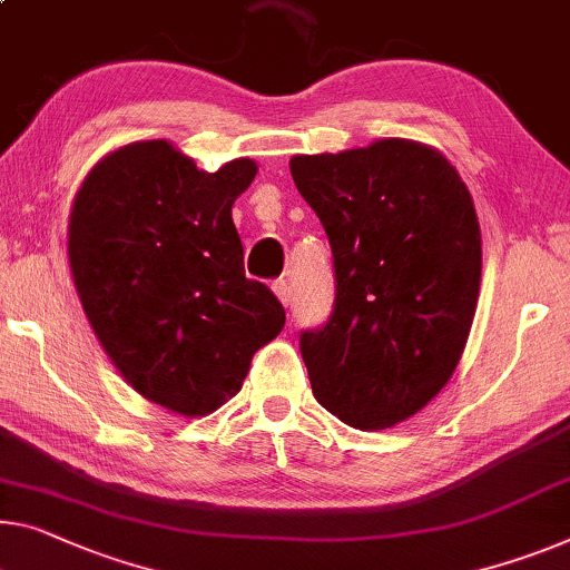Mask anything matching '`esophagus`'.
Listing matches in <instances>:
<instances>
[{"mask_svg": "<svg viewBox=\"0 0 570 570\" xmlns=\"http://www.w3.org/2000/svg\"><path fill=\"white\" fill-rule=\"evenodd\" d=\"M273 291H275V295H277V301L283 303V305H291V285H287V279H275L273 283Z\"/></svg>", "mask_w": 570, "mask_h": 570, "instance_id": "obj_1", "label": "esophagus"}]
</instances>
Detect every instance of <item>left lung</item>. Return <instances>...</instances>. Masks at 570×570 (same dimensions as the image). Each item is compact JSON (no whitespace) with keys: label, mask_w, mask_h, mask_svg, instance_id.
<instances>
[{"label":"left lung","mask_w":570,"mask_h":570,"mask_svg":"<svg viewBox=\"0 0 570 570\" xmlns=\"http://www.w3.org/2000/svg\"><path fill=\"white\" fill-rule=\"evenodd\" d=\"M291 173L336 269L334 313L301 336L313 397L341 423L384 431L445 387L466 346L481 283L474 200L441 153L400 137L295 155Z\"/></svg>","instance_id":"8db88e82"}]
</instances>
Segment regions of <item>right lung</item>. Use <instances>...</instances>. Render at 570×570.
Listing matches in <instances>:
<instances>
[{
	"label": "right lung",
	"mask_w": 570,
	"mask_h": 570,
	"mask_svg": "<svg viewBox=\"0 0 570 570\" xmlns=\"http://www.w3.org/2000/svg\"><path fill=\"white\" fill-rule=\"evenodd\" d=\"M257 175L239 157L198 170L168 139L104 155L68 218L83 313L129 387L204 417L242 390L252 356L285 326L267 285L244 275L232 206Z\"/></svg>",
	"instance_id": "right-lung-1"
}]
</instances>
